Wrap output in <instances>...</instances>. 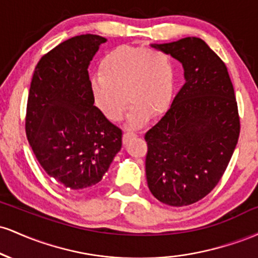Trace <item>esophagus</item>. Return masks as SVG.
<instances>
[{"label":"esophagus","instance_id":"obj_1","mask_svg":"<svg viewBox=\"0 0 258 258\" xmlns=\"http://www.w3.org/2000/svg\"><path fill=\"white\" fill-rule=\"evenodd\" d=\"M137 136V133H136L135 131H126L125 133H123V141H128L130 138H133Z\"/></svg>","mask_w":258,"mask_h":258}]
</instances>
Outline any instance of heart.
<instances>
[{
	"mask_svg": "<svg viewBox=\"0 0 258 258\" xmlns=\"http://www.w3.org/2000/svg\"><path fill=\"white\" fill-rule=\"evenodd\" d=\"M91 90L96 105L112 121L122 119L127 99L131 100L128 123L138 127L150 112L164 111L170 104L174 91L172 60L158 49L117 47L103 59Z\"/></svg>",
	"mask_w": 258,
	"mask_h": 258,
	"instance_id": "b5f03b06",
	"label": "heart"
}]
</instances>
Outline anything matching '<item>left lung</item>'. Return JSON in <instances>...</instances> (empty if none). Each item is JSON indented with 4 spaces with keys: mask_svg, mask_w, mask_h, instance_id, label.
<instances>
[{
    "mask_svg": "<svg viewBox=\"0 0 258 258\" xmlns=\"http://www.w3.org/2000/svg\"><path fill=\"white\" fill-rule=\"evenodd\" d=\"M152 47L182 63L185 84L144 135L148 186L166 205H191L229 164L240 133L238 103L226 64L205 41L184 37Z\"/></svg>",
    "mask_w": 258,
    "mask_h": 258,
    "instance_id": "left-lung-1",
    "label": "left lung"
}]
</instances>
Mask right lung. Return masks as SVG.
Returning a JSON list of instances; mask_svg holds the SVG:
<instances>
[{"label":"right lung","mask_w":258,"mask_h":258,"mask_svg":"<svg viewBox=\"0 0 258 258\" xmlns=\"http://www.w3.org/2000/svg\"><path fill=\"white\" fill-rule=\"evenodd\" d=\"M106 38L80 35L40 59L32 75L25 131L44 172L63 188L100 182L122 146V131L94 106L88 65Z\"/></svg>","instance_id":"1"}]
</instances>
